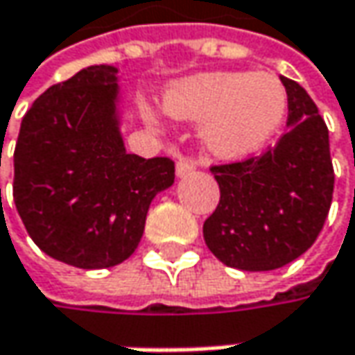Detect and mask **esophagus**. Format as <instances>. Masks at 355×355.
Returning <instances> with one entry per match:
<instances>
[{
	"label": "esophagus",
	"instance_id": "1",
	"mask_svg": "<svg viewBox=\"0 0 355 355\" xmlns=\"http://www.w3.org/2000/svg\"><path fill=\"white\" fill-rule=\"evenodd\" d=\"M193 169H196V159L193 157H180L178 159V166H175L178 178H186Z\"/></svg>",
	"mask_w": 355,
	"mask_h": 355
}]
</instances>
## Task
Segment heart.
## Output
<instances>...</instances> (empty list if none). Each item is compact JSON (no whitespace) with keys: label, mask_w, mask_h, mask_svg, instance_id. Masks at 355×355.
<instances>
[{"label":"heart","mask_w":355,"mask_h":355,"mask_svg":"<svg viewBox=\"0 0 355 355\" xmlns=\"http://www.w3.org/2000/svg\"><path fill=\"white\" fill-rule=\"evenodd\" d=\"M162 103L168 116L202 123L207 150L222 159L266 148L288 114V94L272 73H200L171 83Z\"/></svg>","instance_id":"1"}]
</instances>
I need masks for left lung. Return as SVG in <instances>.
I'll use <instances>...</instances> for the list:
<instances>
[{
  "instance_id": "1",
  "label": "left lung",
  "mask_w": 355,
  "mask_h": 355,
  "mask_svg": "<svg viewBox=\"0 0 355 355\" xmlns=\"http://www.w3.org/2000/svg\"><path fill=\"white\" fill-rule=\"evenodd\" d=\"M282 83L290 130L261 155L209 168L220 204L205 220L204 239L222 263L243 272L277 270L308 252L334 196L326 121L297 81Z\"/></svg>"
}]
</instances>
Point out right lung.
<instances>
[{"instance_id": "1", "label": "right lung", "mask_w": 355, "mask_h": 355, "mask_svg": "<svg viewBox=\"0 0 355 355\" xmlns=\"http://www.w3.org/2000/svg\"><path fill=\"white\" fill-rule=\"evenodd\" d=\"M117 69L89 65L51 85L21 119L13 202L37 248L81 270L132 256L151 200L175 180L169 157L128 153Z\"/></svg>"}]
</instances>
